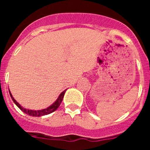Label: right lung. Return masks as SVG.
Here are the masks:
<instances>
[{"label":"right lung","mask_w":150,"mask_h":150,"mask_svg":"<svg viewBox=\"0 0 150 150\" xmlns=\"http://www.w3.org/2000/svg\"><path fill=\"white\" fill-rule=\"evenodd\" d=\"M67 90V89H66ZM66 90H64V91H62V93L60 94V95L59 96V98H58V99H57L56 100H55V102H54L53 104H52L51 106H50L49 107H47V108H46V109H43V110H26L25 108H24V107H22V106L20 105V104H18V102L16 101V100L14 99V98L13 97V95H12V94L10 93V97H11L12 100H13V102L15 103L16 105L17 106V107L19 108V109L21 110L22 111V112H24L25 113H26L27 115H29V116H38V117H39V116H45V115H48L50 114V113H52V112H54L55 110H56L57 109H58V107L60 106L61 103H62V100H63V98H64V93H65Z\"/></svg>","instance_id":"add662e5"}]
</instances>
